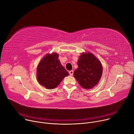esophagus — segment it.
Segmentation results:
<instances>
[{
	"label": "esophagus",
	"instance_id": "34e87169",
	"mask_svg": "<svg viewBox=\"0 0 134 134\" xmlns=\"http://www.w3.org/2000/svg\"><path fill=\"white\" fill-rule=\"evenodd\" d=\"M73 73H74L73 70H70V71H69V74H70V75H71V76L73 75Z\"/></svg>",
	"mask_w": 134,
	"mask_h": 134
}]
</instances>
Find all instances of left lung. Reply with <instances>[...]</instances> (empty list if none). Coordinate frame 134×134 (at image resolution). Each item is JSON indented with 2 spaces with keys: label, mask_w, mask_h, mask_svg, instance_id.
<instances>
[{
  "label": "left lung",
  "mask_w": 134,
  "mask_h": 134,
  "mask_svg": "<svg viewBox=\"0 0 134 134\" xmlns=\"http://www.w3.org/2000/svg\"><path fill=\"white\" fill-rule=\"evenodd\" d=\"M78 68L74 76L80 85L85 89L96 85L101 77L102 66L100 62L91 53H83L77 62Z\"/></svg>",
  "instance_id": "left-lung-1"
}]
</instances>
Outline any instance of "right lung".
<instances>
[{"label": "right lung", "mask_w": 134, "mask_h": 134, "mask_svg": "<svg viewBox=\"0 0 134 134\" xmlns=\"http://www.w3.org/2000/svg\"><path fill=\"white\" fill-rule=\"evenodd\" d=\"M58 57L59 55L56 53L48 54L37 66V81L46 88H55L68 75V71L58 60Z\"/></svg>", "instance_id": "1"}]
</instances>
